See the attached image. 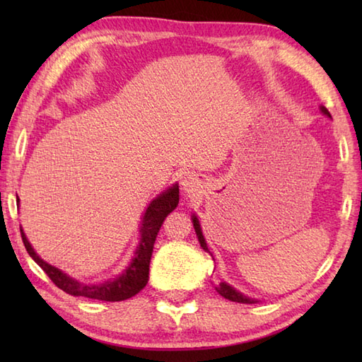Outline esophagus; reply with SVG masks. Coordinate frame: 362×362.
Listing matches in <instances>:
<instances>
[{"mask_svg": "<svg viewBox=\"0 0 362 362\" xmlns=\"http://www.w3.org/2000/svg\"><path fill=\"white\" fill-rule=\"evenodd\" d=\"M196 187H197L196 177L189 173L185 174V177H183V180H182V188L185 191H193V189H196Z\"/></svg>", "mask_w": 362, "mask_h": 362, "instance_id": "obj_1", "label": "esophagus"}]
</instances>
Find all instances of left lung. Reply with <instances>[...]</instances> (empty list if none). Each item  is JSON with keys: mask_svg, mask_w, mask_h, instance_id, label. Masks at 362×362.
Returning a JSON list of instances; mask_svg holds the SVG:
<instances>
[{"mask_svg": "<svg viewBox=\"0 0 362 362\" xmlns=\"http://www.w3.org/2000/svg\"><path fill=\"white\" fill-rule=\"evenodd\" d=\"M322 112H324L325 115H328V117H332V115H329V112L325 109V107H322ZM193 226H194V230H196V233H197L199 243H201V247H202L204 250L209 252V247H206V243H205V240H204L201 226H199V221H197L196 216H193ZM216 291L219 292V294H221L222 297L232 300V302H238V303H257L255 298H250V297L243 296L241 292H238L235 288L230 286V284H227L226 281L219 283L218 286H216Z\"/></svg>", "mask_w": 362, "mask_h": 362, "instance_id": "1", "label": "left lung"}]
</instances>
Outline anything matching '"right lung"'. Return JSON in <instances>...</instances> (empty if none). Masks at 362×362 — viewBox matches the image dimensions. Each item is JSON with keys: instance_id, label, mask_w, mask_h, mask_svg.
Here are the masks:
<instances>
[{"instance_id": "obj_1", "label": "right lung", "mask_w": 362, "mask_h": 362, "mask_svg": "<svg viewBox=\"0 0 362 362\" xmlns=\"http://www.w3.org/2000/svg\"><path fill=\"white\" fill-rule=\"evenodd\" d=\"M179 205V187L174 185L169 188L166 193L160 194L157 199H153L151 205L146 210L143 216L141 224V240L140 245L136 247L135 257L132 258V263L122 272L118 279L109 280L99 284H86L76 281L71 276H68L57 267L46 263L40 257L37 255L34 249L30 247L29 241L26 240L25 233L21 232V240L28 253L35 263L40 266L45 274L49 276L51 281L56 284L57 288L65 291L66 294L74 297H88L95 300H104V302H121V300H127L138 294L149 280V263L153 250V244H156V238L160 232V227L163 224L166 216L175 206Z\"/></svg>"}]
</instances>
